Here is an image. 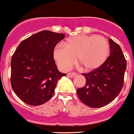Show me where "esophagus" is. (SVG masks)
<instances>
[{
	"label": "esophagus",
	"mask_w": 134,
	"mask_h": 134,
	"mask_svg": "<svg viewBox=\"0 0 134 134\" xmlns=\"http://www.w3.org/2000/svg\"><path fill=\"white\" fill-rule=\"evenodd\" d=\"M76 75H77V74H76L75 72H69V73H68V77H74Z\"/></svg>",
	"instance_id": "esophagus-1"
}]
</instances>
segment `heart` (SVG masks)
<instances>
[{
	"label": "heart",
	"instance_id": "1",
	"mask_svg": "<svg viewBox=\"0 0 134 134\" xmlns=\"http://www.w3.org/2000/svg\"><path fill=\"white\" fill-rule=\"evenodd\" d=\"M109 51V43L102 36L80 35L68 38L64 45H57L52 56L62 71L72 68L76 58L77 64L84 70L93 71L104 64Z\"/></svg>",
	"mask_w": 134,
	"mask_h": 134
}]
</instances>
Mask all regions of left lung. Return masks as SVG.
<instances>
[{
    "instance_id": "obj_1",
    "label": "left lung",
    "mask_w": 134,
    "mask_h": 134,
    "mask_svg": "<svg viewBox=\"0 0 134 134\" xmlns=\"http://www.w3.org/2000/svg\"><path fill=\"white\" fill-rule=\"evenodd\" d=\"M110 56L99 68L86 74V84L77 90L81 101L92 108L102 107L111 103L121 91L127 62L121 48L109 38Z\"/></svg>"
}]
</instances>
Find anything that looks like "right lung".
Masks as SVG:
<instances>
[{
    "mask_svg": "<svg viewBox=\"0 0 134 134\" xmlns=\"http://www.w3.org/2000/svg\"><path fill=\"white\" fill-rule=\"evenodd\" d=\"M65 35L43 30L23 40L11 60V85L16 95L31 106L52 97L57 83L66 74L59 72L52 51Z\"/></svg>",
    "mask_w": 134,
    "mask_h": 134,
    "instance_id": "obj_1",
    "label": "right lung"
}]
</instances>
